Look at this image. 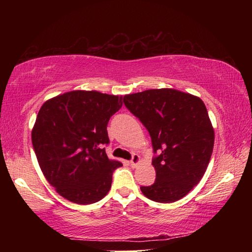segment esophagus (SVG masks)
<instances>
[{"instance_id": "esophagus-1", "label": "esophagus", "mask_w": 252, "mask_h": 252, "mask_svg": "<svg viewBox=\"0 0 252 252\" xmlns=\"http://www.w3.org/2000/svg\"><path fill=\"white\" fill-rule=\"evenodd\" d=\"M140 163V157L138 155H133V157H132V159L130 161V165L131 167H136Z\"/></svg>"}]
</instances>
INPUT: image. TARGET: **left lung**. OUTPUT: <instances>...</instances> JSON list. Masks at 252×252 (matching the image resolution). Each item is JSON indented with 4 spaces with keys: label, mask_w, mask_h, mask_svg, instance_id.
Returning a JSON list of instances; mask_svg holds the SVG:
<instances>
[{
    "label": "left lung",
    "mask_w": 252,
    "mask_h": 252,
    "mask_svg": "<svg viewBox=\"0 0 252 252\" xmlns=\"http://www.w3.org/2000/svg\"><path fill=\"white\" fill-rule=\"evenodd\" d=\"M123 102L150 133L157 179L141 187L156 202H176L201 180L215 143V130L203 101L176 89H151L126 94Z\"/></svg>",
    "instance_id": "8db88e82"
}]
</instances>
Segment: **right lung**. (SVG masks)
I'll return each instance as SVG.
<instances>
[{"mask_svg":"<svg viewBox=\"0 0 252 252\" xmlns=\"http://www.w3.org/2000/svg\"><path fill=\"white\" fill-rule=\"evenodd\" d=\"M122 96L75 90L45 101L32 129V144L48 182L71 202L91 204L110 191L122 163L110 160L106 126Z\"/></svg>","mask_w":252,"mask_h":252,"instance_id":"1","label":"right lung"}]
</instances>
